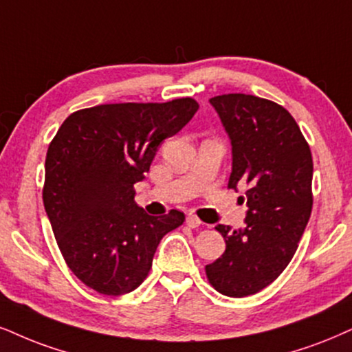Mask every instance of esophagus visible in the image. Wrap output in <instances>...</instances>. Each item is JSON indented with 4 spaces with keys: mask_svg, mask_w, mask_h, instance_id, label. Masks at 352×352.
<instances>
[{
    "mask_svg": "<svg viewBox=\"0 0 352 352\" xmlns=\"http://www.w3.org/2000/svg\"><path fill=\"white\" fill-rule=\"evenodd\" d=\"M186 225H188V227H190V228H197V227H201L202 222L197 219L196 215H188V217H186Z\"/></svg>",
    "mask_w": 352,
    "mask_h": 352,
    "instance_id": "1",
    "label": "esophagus"
}]
</instances>
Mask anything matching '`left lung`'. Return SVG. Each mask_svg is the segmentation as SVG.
Returning <instances> with one entry per match:
<instances>
[{"label":"left lung","mask_w":352,"mask_h":352,"mask_svg":"<svg viewBox=\"0 0 352 352\" xmlns=\"http://www.w3.org/2000/svg\"><path fill=\"white\" fill-rule=\"evenodd\" d=\"M232 145L228 188L248 186L245 227L219 223L227 248L207 264L209 282L228 297L253 296L290 263L311 214L314 162L294 117L279 104L251 94L210 101Z\"/></svg>","instance_id":"8db88e82"}]
</instances>
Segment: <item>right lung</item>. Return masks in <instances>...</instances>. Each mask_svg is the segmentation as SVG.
Instances as JSON below:
<instances>
[{
  "label": "right lung",
  "instance_id": "right-lung-1",
  "mask_svg": "<svg viewBox=\"0 0 352 352\" xmlns=\"http://www.w3.org/2000/svg\"><path fill=\"white\" fill-rule=\"evenodd\" d=\"M197 109L190 98L101 104L68 116L49 145L43 207L68 267L96 292L135 290L162 238L184 222L179 210L146 214L133 184Z\"/></svg>",
  "mask_w": 352,
  "mask_h": 352
}]
</instances>
